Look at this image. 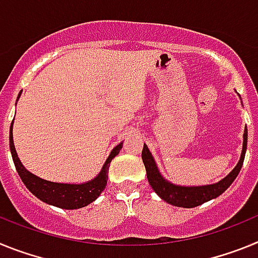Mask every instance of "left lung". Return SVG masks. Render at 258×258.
Here are the masks:
<instances>
[{
    "label": "left lung",
    "mask_w": 258,
    "mask_h": 258,
    "mask_svg": "<svg viewBox=\"0 0 258 258\" xmlns=\"http://www.w3.org/2000/svg\"><path fill=\"white\" fill-rule=\"evenodd\" d=\"M247 126H245L244 134H243V150H241L240 160L238 161L235 168L225 178L221 179L217 183L207 184V186H197V187H194V186H191V187L178 186V184H173L172 182L166 181L157 169L156 163H155L150 150L147 149V146L143 145L142 160L143 164H145L146 173H147V179L151 184L152 190L161 199L165 200L168 204L181 207V208H194V207L200 206L203 203L209 202L214 198L220 197L223 191L227 190V187L234 182L236 175L240 172L243 161H244L245 150H247Z\"/></svg>",
    "instance_id": "1"
}]
</instances>
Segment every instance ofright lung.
I'll return each mask as SVG.
<instances>
[{
	"label": "right lung",
	"mask_w": 258,
	"mask_h": 258,
	"mask_svg": "<svg viewBox=\"0 0 258 258\" xmlns=\"http://www.w3.org/2000/svg\"><path fill=\"white\" fill-rule=\"evenodd\" d=\"M19 98V97H18ZM14 121V120H13ZM122 147V143L117 145L115 149L111 151L108 159L104 163L101 173L92 181L85 182V183H58V182H50L46 179H42L37 175L32 174L31 172L23 166L18 157L17 150L14 146L13 141V122L10 126V151L13 156L14 164L18 170V174L20 175L23 183L31 191L36 198L41 202L50 204V206L58 207L61 209H79L86 207L88 204L94 202L102 191L106 188L107 179H108V168L111 160L120 152Z\"/></svg>",
	"instance_id": "add662e5"
}]
</instances>
